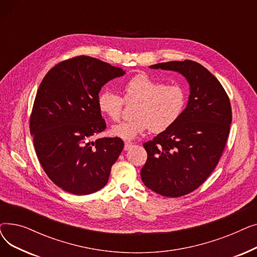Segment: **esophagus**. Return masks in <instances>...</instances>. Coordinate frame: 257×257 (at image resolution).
<instances>
[{
  "mask_svg": "<svg viewBox=\"0 0 257 257\" xmlns=\"http://www.w3.org/2000/svg\"><path fill=\"white\" fill-rule=\"evenodd\" d=\"M133 147V145L131 144V143H125V146H124V150L125 151H128V150H130L131 148Z\"/></svg>",
  "mask_w": 257,
  "mask_h": 257,
  "instance_id": "obj_1",
  "label": "esophagus"
}]
</instances>
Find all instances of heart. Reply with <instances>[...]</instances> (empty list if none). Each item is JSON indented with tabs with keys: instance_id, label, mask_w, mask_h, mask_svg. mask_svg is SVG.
<instances>
[{
	"instance_id": "1",
	"label": "heart",
	"mask_w": 257,
	"mask_h": 257,
	"mask_svg": "<svg viewBox=\"0 0 257 257\" xmlns=\"http://www.w3.org/2000/svg\"><path fill=\"white\" fill-rule=\"evenodd\" d=\"M124 100L117 93L104 90L99 94L100 111L112 120L119 119L124 101L132 104L133 119L111 127V134L125 141H132L150 130L159 133L171 128L181 116L186 91L180 84H164L146 74H139L123 85Z\"/></svg>"
}]
</instances>
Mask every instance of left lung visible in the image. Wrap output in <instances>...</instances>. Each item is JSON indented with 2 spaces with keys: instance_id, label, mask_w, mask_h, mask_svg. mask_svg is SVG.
<instances>
[{
  "instance_id": "8db88e82",
  "label": "left lung",
  "mask_w": 257,
  "mask_h": 257,
  "mask_svg": "<svg viewBox=\"0 0 257 257\" xmlns=\"http://www.w3.org/2000/svg\"><path fill=\"white\" fill-rule=\"evenodd\" d=\"M150 67L180 73L191 93L176 123L144 144L148 158L141 176L153 192L181 197L194 192L217 167L230 131L231 105L219 80L198 62L169 61Z\"/></svg>"
}]
</instances>
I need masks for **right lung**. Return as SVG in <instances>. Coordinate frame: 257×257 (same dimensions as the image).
I'll use <instances>...</instances> for the list:
<instances>
[{"mask_svg": "<svg viewBox=\"0 0 257 257\" xmlns=\"http://www.w3.org/2000/svg\"><path fill=\"white\" fill-rule=\"evenodd\" d=\"M124 74L82 55L52 67L38 87L30 116L35 152L48 177L67 193L89 195L108 182L124 142L91 139L106 128L98 106L102 86Z\"/></svg>", "mask_w": 257, "mask_h": 257, "instance_id": "1", "label": "right lung"}]
</instances>
